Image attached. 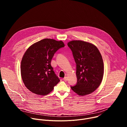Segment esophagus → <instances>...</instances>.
<instances>
[{"label":"esophagus","mask_w":127,"mask_h":127,"mask_svg":"<svg viewBox=\"0 0 127 127\" xmlns=\"http://www.w3.org/2000/svg\"><path fill=\"white\" fill-rule=\"evenodd\" d=\"M63 80L65 81H67V77L66 76L64 78H63Z\"/></svg>","instance_id":"esophagus-1"}]
</instances>
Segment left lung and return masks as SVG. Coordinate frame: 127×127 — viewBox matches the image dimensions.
I'll return each mask as SVG.
<instances>
[{"mask_svg":"<svg viewBox=\"0 0 127 127\" xmlns=\"http://www.w3.org/2000/svg\"><path fill=\"white\" fill-rule=\"evenodd\" d=\"M67 45L76 64L77 83L71 89L82 96L93 93L103 76V62L99 50L94 45L82 41H72Z\"/></svg>","mask_w":127,"mask_h":127,"instance_id":"obj_1","label":"left lung"}]
</instances>
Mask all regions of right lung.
<instances>
[{
  "instance_id": "obj_1",
  "label": "right lung",
  "mask_w": 127,
  "mask_h": 127,
  "mask_svg": "<svg viewBox=\"0 0 127 127\" xmlns=\"http://www.w3.org/2000/svg\"><path fill=\"white\" fill-rule=\"evenodd\" d=\"M64 46L61 41L45 39L27 49L22 60L21 71L23 81L30 91L46 95L58 83L60 79L51 62L54 54Z\"/></svg>"
}]
</instances>
